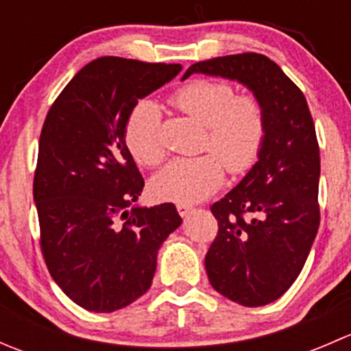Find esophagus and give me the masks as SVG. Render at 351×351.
<instances>
[{
  "label": "esophagus",
  "instance_id": "esophagus-1",
  "mask_svg": "<svg viewBox=\"0 0 351 351\" xmlns=\"http://www.w3.org/2000/svg\"><path fill=\"white\" fill-rule=\"evenodd\" d=\"M176 208H178V214L182 215V217H186V215L193 210V207L190 204H176Z\"/></svg>",
  "mask_w": 351,
  "mask_h": 351
}]
</instances>
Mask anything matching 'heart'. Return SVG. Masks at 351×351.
I'll list each match as a JSON object with an SVG mask.
<instances>
[{"label": "heart", "mask_w": 351, "mask_h": 351, "mask_svg": "<svg viewBox=\"0 0 351 351\" xmlns=\"http://www.w3.org/2000/svg\"><path fill=\"white\" fill-rule=\"evenodd\" d=\"M173 104L205 127L198 158H180L153 178L159 198L193 204L215 192L224 180V165L231 173H243L256 161L263 144L265 110L254 97H236L224 81L195 80L173 95ZM127 149L139 165L154 168L165 159L159 110L153 101H141L125 123Z\"/></svg>", "instance_id": "b5f03b06"}]
</instances>
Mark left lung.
Here are the masks:
<instances>
[{"instance_id": "1", "label": "left lung", "mask_w": 351, "mask_h": 351, "mask_svg": "<svg viewBox=\"0 0 351 351\" xmlns=\"http://www.w3.org/2000/svg\"><path fill=\"white\" fill-rule=\"evenodd\" d=\"M192 74L246 86L265 110L258 161L210 207L217 238L205 254L210 285L246 307L274 302L295 282L319 228V146L302 91L267 56L244 52L192 64Z\"/></svg>"}]
</instances>
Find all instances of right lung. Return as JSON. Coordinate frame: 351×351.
Returning a JSON list of instances; mask_svg holds the SVG:
<instances>
[{
  "label": "right lung",
  "instance_id": "obj_1",
  "mask_svg": "<svg viewBox=\"0 0 351 351\" xmlns=\"http://www.w3.org/2000/svg\"><path fill=\"white\" fill-rule=\"evenodd\" d=\"M180 71L98 58L45 117L34 178L42 254L56 284L86 311L113 313L144 295L159 247L182 224L173 204L132 205L144 180L123 139L137 101Z\"/></svg>",
  "mask_w": 351,
  "mask_h": 351
}]
</instances>
